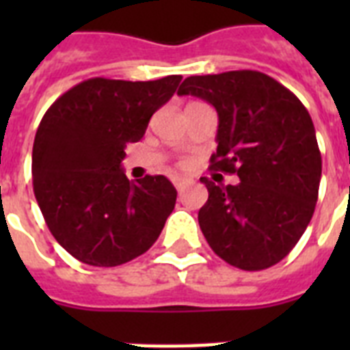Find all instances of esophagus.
<instances>
[{"label":"esophagus","instance_id":"34e87169","mask_svg":"<svg viewBox=\"0 0 350 350\" xmlns=\"http://www.w3.org/2000/svg\"><path fill=\"white\" fill-rule=\"evenodd\" d=\"M191 183V180H187V178H174V187H176V191H183L187 185Z\"/></svg>","mask_w":350,"mask_h":350}]
</instances>
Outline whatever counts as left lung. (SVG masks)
Returning a JSON list of instances; mask_svg holds the SVG:
<instances>
[{
	"instance_id": "8db88e82",
	"label": "left lung",
	"mask_w": 350,
	"mask_h": 350,
	"mask_svg": "<svg viewBox=\"0 0 350 350\" xmlns=\"http://www.w3.org/2000/svg\"><path fill=\"white\" fill-rule=\"evenodd\" d=\"M218 112L211 169L239 178L208 191L198 221L211 249L230 265L261 271L298 243L318 202L321 154L304 103L258 70L191 76L178 89Z\"/></svg>"
}]
</instances>
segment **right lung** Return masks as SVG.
Listing matches in <instances>:
<instances>
[{
  "label": "right lung",
  "mask_w": 350,
  "mask_h": 350,
  "mask_svg": "<svg viewBox=\"0 0 350 350\" xmlns=\"http://www.w3.org/2000/svg\"><path fill=\"white\" fill-rule=\"evenodd\" d=\"M181 76L92 78L45 112L32 148V183L46 227L76 260L116 267L147 252L176 205L165 176L129 181L121 161Z\"/></svg>",
  "instance_id": "1"
}]
</instances>
